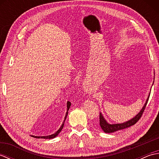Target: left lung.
Returning a JSON list of instances; mask_svg holds the SVG:
<instances>
[{"mask_svg":"<svg viewBox=\"0 0 159 159\" xmlns=\"http://www.w3.org/2000/svg\"><path fill=\"white\" fill-rule=\"evenodd\" d=\"M150 97V94L148 96L147 100L146 103H145L144 106L143 107L142 109L140 111V112L136 115L135 117H134L133 118H132L131 120H128L126 122L124 123H121V124H110L107 122V121L104 119L102 113H100V126L102 128V130L106 133H114V132L120 130H122L124 129V128H126L130 127L131 126H133L134 124H136L139 120L141 118V116L143 113V111L145 110V108L146 107V104L148 103V99H149Z\"/></svg>","mask_w":159,"mask_h":159,"instance_id":"left-lung-1","label":"left lung"}]
</instances>
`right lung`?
Listing matches in <instances>:
<instances>
[{
    "instance_id": "right-lung-1",
    "label": "right lung",
    "mask_w": 159,
    "mask_h": 159,
    "mask_svg": "<svg viewBox=\"0 0 159 159\" xmlns=\"http://www.w3.org/2000/svg\"><path fill=\"white\" fill-rule=\"evenodd\" d=\"M70 106H71V103H70V102H67V112H66V116H65V120H64V121H63V124H62V125H61V126L60 128H59V129L57 130L55 133H54V134H50V135H48V136H33V135H31L32 137H35V138H38V139H39V138H41V139H53V138H55V137H56L57 135H58V134L60 133V132L61 131V130L63 129V126H64V122H65V120H66V117H67V113H68V110H69V109H70Z\"/></svg>"
}]
</instances>
